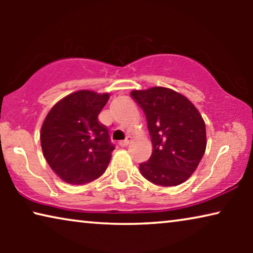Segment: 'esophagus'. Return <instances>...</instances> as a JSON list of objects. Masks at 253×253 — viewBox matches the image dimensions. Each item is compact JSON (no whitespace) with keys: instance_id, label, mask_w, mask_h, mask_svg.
<instances>
[{"instance_id":"1","label":"esophagus","mask_w":253,"mask_h":253,"mask_svg":"<svg viewBox=\"0 0 253 253\" xmlns=\"http://www.w3.org/2000/svg\"><path fill=\"white\" fill-rule=\"evenodd\" d=\"M131 141H132V137H131V136H127L126 140L120 141V145H121V146H122V147H126L127 145H130V144H131Z\"/></svg>"}]
</instances>
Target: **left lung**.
I'll return each instance as SVG.
<instances>
[{"label":"left lung","instance_id":"obj_1","mask_svg":"<svg viewBox=\"0 0 253 253\" xmlns=\"http://www.w3.org/2000/svg\"><path fill=\"white\" fill-rule=\"evenodd\" d=\"M131 95L146 115L153 144L150 160L139 167L141 175L158 185L182 184L205 153V121L186 96L171 88L133 89Z\"/></svg>","mask_w":253,"mask_h":253}]
</instances>
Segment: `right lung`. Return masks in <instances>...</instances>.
<instances>
[{"label": "right lung", "instance_id": "right-lung-1", "mask_svg": "<svg viewBox=\"0 0 253 253\" xmlns=\"http://www.w3.org/2000/svg\"><path fill=\"white\" fill-rule=\"evenodd\" d=\"M109 93L81 89L64 96L48 112L40 131L43 157L69 184L99 178L108 167L114 147L98 115Z\"/></svg>", "mask_w": 253, "mask_h": 253}]
</instances>
